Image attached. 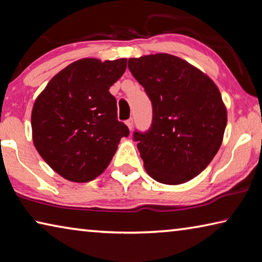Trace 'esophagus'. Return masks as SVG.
Masks as SVG:
<instances>
[{
	"label": "esophagus",
	"mask_w": 262,
	"mask_h": 262,
	"mask_svg": "<svg viewBox=\"0 0 262 262\" xmlns=\"http://www.w3.org/2000/svg\"><path fill=\"white\" fill-rule=\"evenodd\" d=\"M126 125L127 127L129 128V130L133 129V126H134V122H133V119H128V120L126 121Z\"/></svg>",
	"instance_id": "34e87169"
}]
</instances>
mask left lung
I'll use <instances>...</instances> for the list:
<instances>
[{
	"label": "left lung",
	"instance_id": "1",
	"mask_svg": "<svg viewBox=\"0 0 262 262\" xmlns=\"http://www.w3.org/2000/svg\"><path fill=\"white\" fill-rule=\"evenodd\" d=\"M128 68L152 103V125L134 133L147 173L158 183L180 185L209 165L221 148L227 107L214 81L178 56L130 57Z\"/></svg>",
	"mask_w": 262,
	"mask_h": 262
}]
</instances>
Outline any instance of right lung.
<instances>
[{
  "label": "right lung",
  "instance_id": "right-lung-1",
  "mask_svg": "<svg viewBox=\"0 0 262 262\" xmlns=\"http://www.w3.org/2000/svg\"><path fill=\"white\" fill-rule=\"evenodd\" d=\"M127 68V59L85 57L53 77L37 97L32 114L33 144L56 173L74 183L100 176L118 144L129 135L118 121L110 88Z\"/></svg>",
  "mask_w": 262,
  "mask_h": 262
}]
</instances>
